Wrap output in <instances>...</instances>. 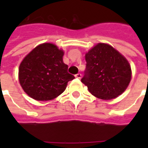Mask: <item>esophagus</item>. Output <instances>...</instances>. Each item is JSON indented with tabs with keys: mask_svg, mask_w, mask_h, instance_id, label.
<instances>
[{
	"mask_svg": "<svg viewBox=\"0 0 148 148\" xmlns=\"http://www.w3.org/2000/svg\"><path fill=\"white\" fill-rule=\"evenodd\" d=\"M75 77H77V78H81V74H80V73H78V74H77L76 75H75Z\"/></svg>",
	"mask_w": 148,
	"mask_h": 148,
	"instance_id": "esophagus-1",
	"label": "esophagus"
}]
</instances>
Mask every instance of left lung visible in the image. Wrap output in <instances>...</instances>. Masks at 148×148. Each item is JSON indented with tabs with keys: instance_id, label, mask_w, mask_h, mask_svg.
Instances as JSON below:
<instances>
[{
	"instance_id": "8db88e82",
	"label": "left lung",
	"mask_w": 148,
	"mask_h": 148,
	"mask_svg": "<svg viewBox=\"0 0 148 148\" xmlns=\"http://www.w3.org/2000/svg\"><path fill=\"white\" fill-rule=\"evenodd\" d=\"M86 70L81 82L91 95L111 100L126 90L131 79V69L124 56L110 45L99 43L85 55Z\"/></svg>"
}]
</instances>
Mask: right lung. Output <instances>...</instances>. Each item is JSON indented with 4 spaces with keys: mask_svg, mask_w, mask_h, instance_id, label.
<instances>
[{
    "mask_svg": "<svg viewBox=\"0 0 148 148\" xmlns=\"http://www.w3.org/2000/svg\"><path fill=\"white\" fill-rule=\"evenodd\" d=\"M64 51L45 43L33 49L19 67V81L24 92L37 101H50L62 94L74 78L63 61Z\"/></svg>",
    "mask_w": 148,
    "mask_h": 148,
    "instance_id": "add662e5",
    "label": "right lung"
}]
</instances>
